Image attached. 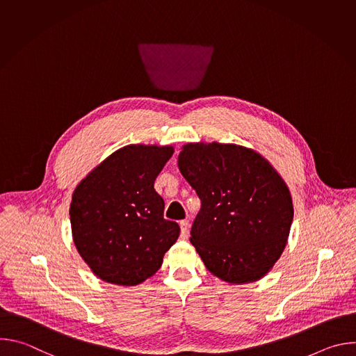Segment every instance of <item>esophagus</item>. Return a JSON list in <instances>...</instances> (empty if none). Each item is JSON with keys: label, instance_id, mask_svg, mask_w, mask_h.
Masks as SVG:
<instances>
[{"label": "esophagus", "instance_id": "obj_1", "mask_svg": "<svg viewBox=\"0 0 356 356\" xmlns=\"http://www.w3.org/2000/svg\"><path fill=\"white\" fill-rule=\"evenodd\" d=\"M180 231H181V236L186 238L187 232H188V221L187 220L180 221Z\"/></svg>", "mask_w": 356, "mask_h": 356}]
</instances>
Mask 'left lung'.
Listing matches in <instances>:
<instances>
[{"mask_svg":"<svg viewBox=\"0 0 356 356\" xmlns=\"http://www.w3.org/2000/svg\"><path fill=\"white\" fill-rule=\"evenodd\" d=\"M179 169L201 209L190 242L224 282L264 277L280 258L293 221L290 191L258 152L232 143H187Z\"/></svg>","mask_w":356,"mask_h":356,"instance_id":"obj_1","label":"left lung"}]
</instances>
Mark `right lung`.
<instances>
[{
	"label": "right lung",
	"instance_id": "1",
	"mask_svg": "<svg viewBox=\"0 0 356 356\" xmlns=\"http://www.w3.org/2000/svg\"><path fill=\"white\" fill-rule=\"evenodd\" d=\"M172 146L128 145L101 162L76 187L70 222L80 257L101 280L135 286L154 276L180 227L163 218L155 180Z\"/></svg>",
	"mask_w": 356,
	"mask_h": 356
}]
</instances>
